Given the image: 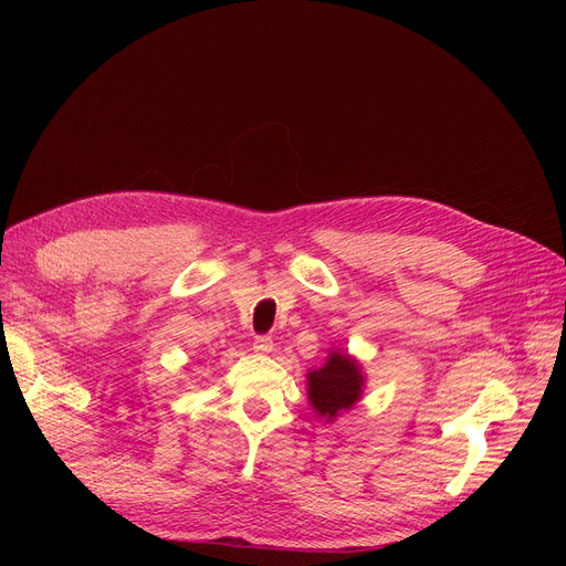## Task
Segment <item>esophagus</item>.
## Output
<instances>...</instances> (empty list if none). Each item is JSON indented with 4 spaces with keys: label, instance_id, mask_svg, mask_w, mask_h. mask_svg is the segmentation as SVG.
<instances>
[{
    "label": "esophagus",
    "instance_id": "1",
    "mask_svg": "<svg viewBox=\"0 0 566 566\" xmlns=\"http://www.w3.org/2000/svg\"><path fill=\"white\" fill-rule=\"evenodd\" d=\"M254 350H256V353H271V350H273V339L268 337V335L254 337Z\"/></svg>",
    "mask_w": 566,
    "mask_h": 566
}]
</instances>
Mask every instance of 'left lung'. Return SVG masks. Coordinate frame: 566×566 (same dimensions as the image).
I'll list each match as a JSON object with an SVG mask.
<instances>
[{
  "label": "left lung",
  "instance_id": "obj_1",
  "mask_svg": "<svg viewBox=\"0 0 566 566\" xmlns=\"http://www.w3.org/2000/svg\"><path fill=\"white\" fill-rule=\"evenodd\" d=\"M363 388L365 376L360 363L344 350H333L328 355V363L307 374L310 406L328 422L358 403Z\"/></svg>",
  "mask_w": 566,
  "mask_h": 566
}]
</instances>
